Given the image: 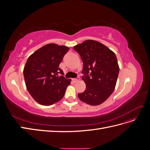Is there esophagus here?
Returning a JSON list of instances; mask_svg holds the SVG:
<instances>
[{"label": "esophagus", "mask_w": 150, "mask_h": 150, "mask_svg": "<svg viewBox=\"0 0 150 150\" xmlns=\"http://www.w3.org/2000/svg\"><path fill=\"white\" fill-rule=\"evenodd\" d=\"M79 78H74V79H72V81H74V83H77V82H78V81H79Z\"/></svg>", "instance_id": "34e87169"}]
</instances>
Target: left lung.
<instances>
[{
  "instance_id": "left-lung-1",
  "label": "left lung",
  "mask_w": 150,
  "mask_h": 150,
  "mask_svg": "<svg viewBox=\"0 0 150 150\" xmlns=\"http://www.w3.org/2000/svg\"><path fill=\"white\" fill-rule=\"evenodd\" d=\"M83 62V80L86 88L78 94L81 101L91 106L102 104L115 89L120 68L114 52L101 42L86 40L74 47Z\"/></svg>"
}]
</instances>
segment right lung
Instances as JSON below:
<instances>
[{
  "mask_svg": "<svg viewBox=\"0 0 150 150\" xmlns=\"http://www.w3.org/2000/svg\"><path fill=\"white\" fill-rule=\"evenodd\" d=\"M67 46L49 44L29 57L24 68L26 88L35 101L49 106L64 97L71 79L65 78L59 66L69 51Z\"/></svg>",
  "mask_w": 150,
  "mask_h": 150,
  "instance_id": "add662e5",
  "label": "right lung"
}]
</instances>
